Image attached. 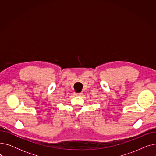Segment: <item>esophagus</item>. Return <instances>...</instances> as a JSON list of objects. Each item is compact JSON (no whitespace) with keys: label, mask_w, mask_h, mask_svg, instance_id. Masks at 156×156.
Wrapping results in <instances>:
<instances>
[{"label":"esophagus","mask_w":156,"mask_h":156,"mask_svg":"<svg viewBox=\"0 0 156 156\" xmlns=\"http://www.w3.org/2000/svg\"><path fill=\"white\" fill-rule=\"evenodd\" d=\"M75 95H76V96H81V95H82L83 94H82V93H81V92H79V93H75Z\"/></svg>","instance_id":"34e87169"}]
</instances>
